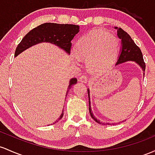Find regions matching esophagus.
<instances>
[{
    "mask_svg": "<svg viewBox=\"0 0 155 155\" xmlns=\"http://www.w3.org/2000/svg\"><path fill=\"white\" fill-rule=\"evenodd\" d=\"M79 81H81L83 83H87L88 81V78L86 75H81V76L79 77Z\"/></svg>",
    "mask_w": 155,
    "mask_h": 155,
    "instance_id": "esophagus-1",
    "label": "esophagus"
}]
</instances>
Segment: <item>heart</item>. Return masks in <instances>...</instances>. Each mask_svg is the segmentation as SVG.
I'll return each instance as SVG.
<instances>
[{
  "label": "heart",
  "instance_id": "obj_1",
  "mask_svg": "<svg viewBox=\"0 0 155 155\" xmlns=\"http://www.w3.org/2000/svg\"><path fill=\"white\" fill-rule=\"evenodd\" d=\"M118 48V40L115 35L104 31H94L77 42L73 60L79 63V58L84 59L91 71L101 72L111 66Z\"/></svg>",
  "mask_w": 155,
  "mask_h": 155
}]
</instances>
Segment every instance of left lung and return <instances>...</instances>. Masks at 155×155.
<instances>
[{
  "mask_svg": "<svg viewBox=\"0 0 155 155\" xmlns=\"http://www.w3.org/2000/svg\"><path fill=\"white\" fill-rule=\"evenodd\" d=\"M115 28H118L115 27ZM117 35L119 38L121 40V49H120V54L117 61L116 64H120L122 62H127V61H135L136 63H137L140 66L143 71H145L146 64L144 62L143 58V54L141 52L140 48L137 46L135 43V42L132 40L131 37L124 30L122 29L121 28H118L117 31ZM88 98H89V111L91 116L93 118L95 121L97 123L101 124L100 120H98L96 118L93 116V113L91 112V101H90V91L87 90ZM103 125H110L111 124H102Z\"/></svg>",
  "mask_w": 155,
  "mask_h": 155,
  "instance_id": "8db88e82",
  "label": "left lung"
}]
</instances>
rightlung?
Here are the masks:
<instances>
[{
	"label": "right lung",
	"instance_id": "1",
	"mask_svg": "<svg viewBox=\"0 0 155 155\" xmlns=\"http://www.w3.org/2000/svg\"><path fill=\"white\" fill-rule=\"evenodd\" d=\"M79 31V26L73 24H58L54 23H45L38 25L31 30L18 44L15 52V57L34 45L42 42H51L57 45L68 54L71 53V40ZM77 82L76 78L70 81L68 89ZM63 116V111L61 114V119ZM56 123V122H55Z\"/></svg>",
	"mask_w": 155,
	"mask_h": 155
}]
</instances>
